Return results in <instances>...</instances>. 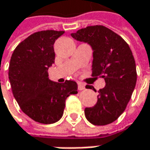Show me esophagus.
Segmentation results:
<instances>
[{"label":"esophagus","mask_w":150,"mask_h":150,"mask_svg":"<svg viewBox=\"0 0 150 150\" xmlns=\"http://www.w3.org/2000/svg\"><path fill=\"white\" fill-rule=\"evenodd\" d=\"M79 86H78V88H79V90H83V89H85V85L84 84H83V83H79V84H78Z\"/></svg>","instance_id":"1"}]
</instances>
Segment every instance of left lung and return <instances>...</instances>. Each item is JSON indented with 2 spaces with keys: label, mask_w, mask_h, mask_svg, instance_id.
<instances>
[{
  "label": "left lung",
  "mask_w": 150,
  "mask_h": 150,
  "mask_svg": "<svg viewBox=\"0 0 150 150\" xmlns=\"http://www.w3.org/2000/svg\"><path fill=\"white\" fill-rule=\"evenodd\" d=\"M71 35L91 46L92 76L105 82L95 105L84 110L87 120L97 126L111 123L123 113L136 85V64L131 49L121 36L101 25L86 27Z\"/></svg>",
  "instance_id": "obj_1"
}]
</instances>
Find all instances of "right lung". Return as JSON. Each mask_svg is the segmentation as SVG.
I'll use <instances>...</instances> for the list:
<instances>
[{"label":"right lung","instance_id":"1","mask_svg":"<svg viewBox=\"0 0 150 150\" xmlns=\"http://www.w3.org/2000/svg\"><path fill=\"white\" fill-rule=\"evenodd\" d=\"M63 34L55 30L36 32L21 42L11 55L8 76L13 96L27 116L40 123L58 122L67 98L78 94L76 82L59 83L49 79L48 69L55 63L53 45Z\"/></svg>","mask_w":150,"mask_h":150}]
</instances>
